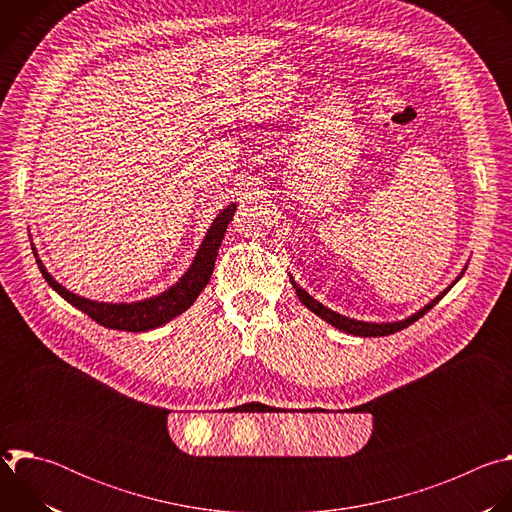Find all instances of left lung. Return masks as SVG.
I'll use <instances>...</instances> for the list:
<instances>
[{
	"instance_id": "1",
	"label": "left lung",
	"mask_w": 512,
	"mask_h": 512,
	"mask_svg": "<svg viewBox=\"0 0 512 512\" xmlns=\"http://www.w3.org/2000/svg\"><path fill=\"white\" fill-rule=\"evenodd\" d=\"M464 271H466V265H464V269H462V273L442 291L440 296H435L429 304H425L421 310H417L415 314H411V316H407V318H403V320H397V322H362V320H354V318H348V316H342V314H338V312H334V310H330V308H326L324 304H320L318 300H314L308 291L304 289V287H300L298 283H296V279L289 275V281H291V285H294V289H296V294H298V298H300V302L312 312V314H316L318 318H322L324 322H328V324H332L334 328H338V330H342V332H346V334H352V336H364V338H371V336H389V334H395V332H399V330H403V328H407L409 324H413L415 320H419L423 314H427L437 302H440L448 291L460 281V277L464 275Z\"/></svg>"
}]
</instances>
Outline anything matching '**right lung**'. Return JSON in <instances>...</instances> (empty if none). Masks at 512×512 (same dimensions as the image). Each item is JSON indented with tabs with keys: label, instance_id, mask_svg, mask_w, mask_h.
I'll list each match as a JSON object with an SVG mask.
<instances>
[{
	"label": "right lung",
	"instance_id": "1",
	"mask_svg": "<svg viewBox=\"0 0 512 512\" xmlns=\"http://www.w3.org/2000/svg\"><path fill=\"white\" fill-rule=\"evenodd\" d=\"M235 210H237V202H231L227 208H223L216 214V218L210 223L190 267L184 271V275L174 285H170L158 296L137 300V302L113 304V302H97V300L83 298V296L75 294V291L66 289L62 283H58L48 273L42 259L38 257L34 243H32V251H34V257H36L42 277L70 306H75L77 310L85 312L89 318H93L97 324H101L105 328L125 330V332H145V330H154V328L168 324L176 316L184 314L196 302L200 291L210 281L214 261L218 255V247H221V243H223L227 227L235 216Z\"/></svg>",
	"mask_w": 512,
	"mask_h": 512
}]
</instances>
